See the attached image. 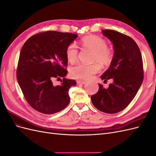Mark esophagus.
Here are the masks:
<instances>
[{"label": "esophagus", "mask_w": 156, "mask_h": 156, "mask_svg": "<svg viewBox=\"0 0 156 156\" xmlns=\"http://www.w3.org/2000/svg\"><path fill=\"white\" fill-rule=\"evenodd\" d=\"M77 83L79 84H84L86 83V81H77Z\"/></svg>", "instance_id": "1"}]
</instances>
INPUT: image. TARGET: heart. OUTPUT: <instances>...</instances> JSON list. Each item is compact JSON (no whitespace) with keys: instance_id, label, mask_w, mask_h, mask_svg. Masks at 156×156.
Instances as JSON below:
<instances>
[{"instance_id":"heart-1","label":"heart","mask_w":156,"mask_h":156,"mask_svg":"<svg viewBox=\"0 0 156 156\" xmlns=\"http://www.w3.org/2000/svg\"><path fill=\"white\" fill-rule=\"evenodd\" d=\"M81 45L83 49L93 52L92 62H97L92 64H78L70 70L72 76L75 79L88 80L100 71V66L105 67L111 64L114 57V52L107 45V41L96 35L83 37L81 40ZM79 49L75 44H70L66 49V55L70 63H74L78 59Z\"/></svg>"}]
</instances>
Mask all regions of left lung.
<instances>
[{
	"mask_svg": "<svg viewBox=\"0 0 156 156\" xmlns=\"http://www.w3.org/2000/svg\"><path fill=\"white\" fill-rule=\"evenodd\" d=\"M102 34L114 47V57L111 66L101 78L111 79L107 88L99 84V90L91 96L98 110L114 114L126 108L137 93L144 79L143 58L136 42L131 37L113 30H103Z\"/></svg>",
	"mask_w": 156,
	"mask_h": 156,
	"instance_id": "1",
	"label": "left lung"
}]
</instances>
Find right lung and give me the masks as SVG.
<instances>
[{
  "label": "right lung",
  "mask_w": 156,
  "mask_h": 156,
  "mask_svg": "<svg viewBox=\"0 0 156 156\" xmlns=\"http://www.w3.org/2000/svg\"><path fill=\"white\" fill-rule=\"evenodd\" d=\"M76 34L46 31L33 35L23 45L16 72L17 79L28 103L36 111L51 115L69 104L68 90L76 81L65 78L68 59L67 47ZM62 77L61 84L55 86V79Z\"/></svg>",
  "instance_id": "1"
}]
</instances>
